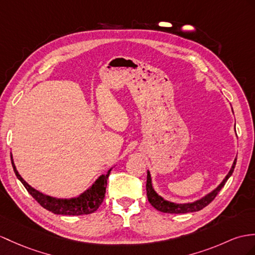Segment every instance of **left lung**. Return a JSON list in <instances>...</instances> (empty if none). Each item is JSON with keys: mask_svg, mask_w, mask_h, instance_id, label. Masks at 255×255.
Masks as SVG:
<instances>
[{"mask_svg": "<svg viewBox=\"0 0 255 255\" xmlns=\"http://www.w3.org/2000/svg\"><path fill=\"white\" fill-rule=\"evenodd\" d=\"M236 162H237V157L235 158L234 163L229 170L228 174L225 176V178L223 179L222 183L217 186L215 189H213L211 192H209L208 195L204 197L200 198L194 202H188V203H175V202H171L163 199L162 197L159 196L156 191H154L152 187V181H151V175L150 172L147 171V184H146V190H147V198L148 201L150 202L151 206L157 209L160 212L163 213H189V212H197V211H200L203 208H206L209 203L212 202L214 200V198L216 195L219 194L220 190L224 187L225 183L227 182V179L232 176Z\"/></svg>", "mask_w": 255, "mask_h": 255, "instance_id": "1", "label": "left lung"}]
</instances>
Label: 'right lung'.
<instances>
[{"mask_svg":"<svg viewBox=\"0 0 255 255\" xmlns=\"http://www.w3.org/2000/svg\"><path fill=\"white\" fill-rule=\"evenodd\" d=\"M10 160L17 178L22 183L24 188L28 190L29 194L32 196L43 208L51 211L54 214L59 215H83L95 212L104 201L105 192H106L107 187V179L111 170H113V167H110L106 174L99 176L96 181L93 183L90 188L86 189L78 197L69 198V199L65 198L64 199V198H55L44 195L42 194L41 191L31 187V186L20 176L19 173H18L11 153Z\"/></svg>","mask_w":255,"mask_h":255,"instance_id":"1","label":"right lung"}]
</instances>
